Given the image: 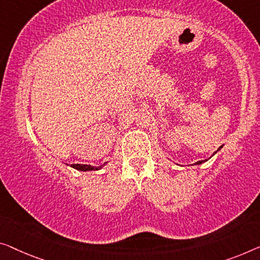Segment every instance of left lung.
<instances>
[{
  "label": "left lung",
  "instance_id": "left-lung-1",
  "mask_svg": "<svg viewBox=\"0 0 260 260\" xmlns=\"http://www.w3.org/2000/svg\"><path fill=\"white\" fill-rule=\"evenodd\" d=\"M223 146H224V145H222V146H220V147H219V148H218V149H217V150H216V152H215L214 154H212V156H214V155H215V154H216L217 152H218V150H219L220 148H222V147H223ZM207 161H208V160H202V161H197V162H195V164H193V165H199V166H200V165H202V164H204V162H207Z\"/></svg>",
  "mask_w": 260,
  "mask_h": 260
}]
</instances>
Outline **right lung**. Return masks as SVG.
<instances>
[{"mask_svg":"<svg viewBox=\"0 0 260 260\" xmlns=\"http://www.w3.org/2000/svg\"><path fill=\"white\" fill-rule=\"evenodd\" d=\"M105 165H107V162H105V164L102 165V166H99V167H93V166H91V165H78V164L75 165V164H73V165H71V167L77 169V170H79V172H90V170H99V169H102Z\"/></svg>","mask_w":260,"mask_h":260,"instance_id":"add662e5","label":"right lung"}]
</instances>
